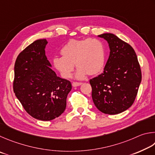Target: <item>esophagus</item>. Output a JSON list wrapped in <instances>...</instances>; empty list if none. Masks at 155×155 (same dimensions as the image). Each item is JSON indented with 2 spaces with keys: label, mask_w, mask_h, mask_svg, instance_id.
Returning <instances> with one entry per match:
<instances>
[{
  "label": "esophagus",
  "mask_w": 155,
  "mask_h": 155,
  "mask_svg": "<svg viewBox=\"0 0 155 155\" xmlns=\"http://www.w3.org/2000/svg\"><path fill=\"white\" fill-rule=\"evenodd\" d=\"M82 83L81 82H73L72 83V86L73 87H76V86H79L80 85H82Z\"/></svg>",
  "instance_id": "1"
}]
</instances>
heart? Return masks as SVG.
Wrapping results in <instances>:
<instances>
[{"instance_id":"1","label":"heart","mask_w":155,"mask_h":155,"mask_svg":"<svg viewBox=\"0 0 155 155\" xmlns=\"http://www.w3.org/2000/svg\"><path fill=\"white\" fill-rule=\"evenodd\" d=\"M62 57H55L53 64L63 78L72 76L75 64L78 68L75 77L82 80L87 76L99 74L105 62V49L97 39H72L61 48Z\"/></svg>"}]
</instances>
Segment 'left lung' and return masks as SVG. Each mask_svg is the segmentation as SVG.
Instances as JSON below:
<instances>
[{"label":"left lung","instance_id":"obj_1","mask_svg":"<svg viewBox=\"0 0 155 155\" xmlns=\"http://www.w3.org/2000/svg\"><path fill=\"white\" fill-rule=\"evenodd\" d=\"M98 37L107 41L110 52L104 73L90 80L92 98L101 112L117 114L134 104L142 81V72L131 45L112 33Z\"/></svg>","mask_w":155,"mask_h":155}]
</instances>
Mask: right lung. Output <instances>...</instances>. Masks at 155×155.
I'll return each mask as SVG.
<instances>
[{
	"label": "right lung",
	"instance_id": "right-lung-1",
	"mask_svg": "<svg viewBox=\"0 0 155 155\" xmlns=\"http://www.w3.org/2000/svg\"><path fill=\"white\" fill-rule=\"evenodd\" d=\"M45 39L35 41L19 54L14 67L13 91L27 113L48 121L64 112L71 90L69 80L51 69L45 56Z\"/></svg>",
	"mask_w": 155,
	"mask_h": 155
}]
</instances>
